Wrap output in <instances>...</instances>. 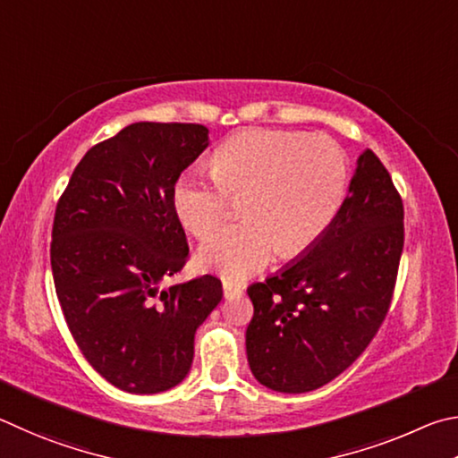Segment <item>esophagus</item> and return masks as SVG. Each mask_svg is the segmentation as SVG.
<instances>
[{
    "label": "esophagus",
    "instance_id": "1",
    "mask_svg": "<svg viewBox=\"0 0 458 458\" xmlns=\"http://www.w3.org/2000/svg\"><path fill=\"white\" fill-rule=\"evenodd\" d=\"M243 290L239 285H233L231 282H223V295L225 298H235V295H242Z\"/></svg>",
    "mask_w": 458,
    "mask_h": 458
}]
</instances>
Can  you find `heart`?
Here are the masks:
<instances>
[{
  "label": "heart",
  "mask_w": 458,
  "mask_h": 458,
  "mask_svg": "<svg viewBox=\"0 0 458 458\" xmlns=\"http://www.w3.org/2000/svg\"><path fill=\"white\" fill-rule=\"evenodd\" d=\"M348 187L346 152L330 136L245 131L216 147L211 176H179L173 208L191 235L207 237L227 215L229 197H243L245 219L208 237L197 266L245 282L277 251L293 258L314 247L342 213Z\"/></svg>",
  "instance_id": "heart-1"
}]
</instances>
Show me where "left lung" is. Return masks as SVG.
<instances>
[{"label": "left lung", "mask_w": 458, "mask_h": 458, "mask_svg": "<svg viewBox=\"0 0 458 458\" xmlns=\"http://www.w3.org/2000/svg\"><path fill=\"white\" fill-rule=\"evenodd\" d=\"M348 192L314 247L247 290V362L276 392L301 394L332 382L388 314L404 247L403 199L372 150L360 155Z\"/></svg>", "instance_id": "8db88e82"}]
</instances>
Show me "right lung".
I'll return each instance as SVG.
<instances>
[{"instance_id":"right-lung-1","label":"right lung","mask_w":458,"mask_h":458,"mask_svg":"<svg viewBox=\"0 0 458 458\" xmlns=\"http://www.w3.org/2000/svg\"><path fill=\"white\" fill-rule=\"evenodd\" d=\"M207 147L203 124L134 123L86 152L55 207L64 318L94 370L132 394L184 380L197 327L223 298L213 276L160 290L189 258L174 182Z\"/></svg>"}]
</instances>
